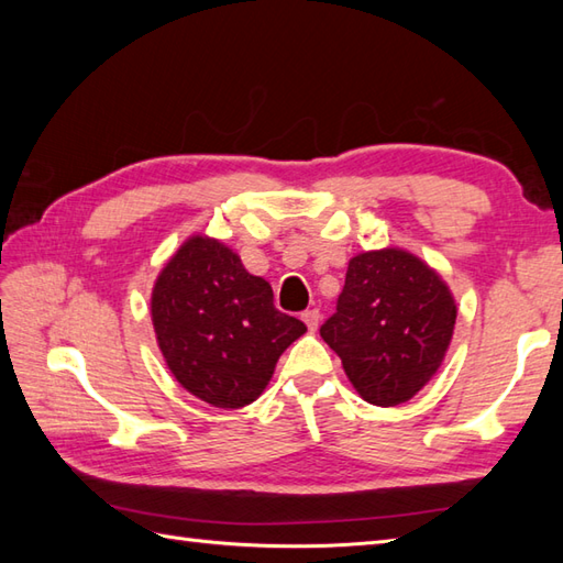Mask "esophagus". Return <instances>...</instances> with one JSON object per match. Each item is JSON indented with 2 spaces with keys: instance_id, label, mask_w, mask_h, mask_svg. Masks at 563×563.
Masks as SVG:
<instances>
[{
  "instance_id": "34e87169",
  "label": "esophagus",
  "mask_w": 563,
  "mask_h": 563,
  "mask_svg": "<svg viewBox=\"0 0 563 563\" xmlns=\"http://www.w3.org/2000/svg\"><path fill=\"white\" fill-rule=\"evenodd\" d=\"M302 321L309 327V331H317L319 321H321V314L319 309H307V312H302Z\"/></svg>"
}]
</instances>
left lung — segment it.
<instances>
[{
  "label": "left lung",
  "instance_id": "obj_1",
  "mask_svg": "<svg viewBox=\"0 0 563 563\" xmlns=\"http://www.w3.org/2000/svg\"><path fill=\"white\" fill-rule=\"evenodd\" d=\"M454 317L457 307L435 271L385 249L351 258L336 312L319 333L365 401L397 406L435 375Z\"/></svg>",
  "mask_w": 563,
  "mask_h": 563
}]
</instances>
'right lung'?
Wrapping results in <instances>:
<instances>
[{"mask_svg": "<svg viewBox=\"0 0 563 563\" xmlns=\"http://www.w3.org/2000/svg\"><path fill=\"white\" fill-rule=\"evenodd\" d=\"M152 321L174 377L220 409L258 399L283 351L307 331L275 309L266 280L208 236L188 239L159 273Z\"/></svg>", "mask_w": 563, "mask_h": 563, "instance_id": "obj_1", "label": "right lung"}]
</instances>
